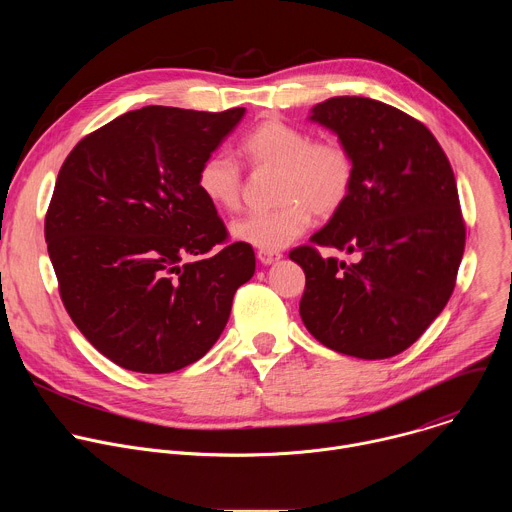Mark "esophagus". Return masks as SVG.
Returning <instances> with one entry per match:
<instances>
[{
    "label": "esophagus",
    "mask_w": 512,
    "mask_h": 512,
    "mask_svg": "<svg viewBox=\"0 0 512 512\" xmlns=\"http://www.w3.org/2000/svg\"><path fill=\"white\" fill-rule=\"evenodd\" d=\"M283 255L281 251H267V249H259L257 251V259L263 263V265H271L275 261H279Z\"/></svg>",
    "instance_id": "esophagus-1"
}]
</instances>
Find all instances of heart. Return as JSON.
<instances>
[{"label":"heart","instance_id":"heart-1","mask_svg":"<svg viewBox=\"0 0 512 512\" xmlns=\"http://www.w3.org/2000/svg\"><path fill=\"white\" fill-rule=\"evenodd\" d=\"M239 158L253 170L275 168L277 206L245 214L231 233L253 247L277 251L296 241L312 223L314 212L330 216L350 198L356 164L348 145L334 137L312 135L277 117L251 127L237 141ZM200 194L216 208L235 210L243 194V170L225 156H206L196 172Z\"/></svg>","mask_w":512,"mask_h":512}]
</instances>
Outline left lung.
Masks as SVG:
<instances>
[{"instance_id":"8db88e82","label":"left lung","mask_w":512,"mask_h":512,"mask_svg":"<svg viewBox=\"0 0 512 512\" xmlns=\"http://www.w3.org/2000/svg\"><path fill=\"white\" fill-rule=\"evenodd\" d=\"M314 121L356 164L346 204L310 245L289 251L306 273L300 316L324 346L367 360L409 348L448 304L466 245L456 178L433 133L367 97H332ZM358 252L344 264L319 247Z\"/></svg>"}]
</instances>
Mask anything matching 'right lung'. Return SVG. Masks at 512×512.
I'll return each instance as SVG.
<instances>
[{"label":"right lung","instance_id":"right-lung-1","mask_svg":"<svg viewBox=\"0 0 512 512\" xmlns=\"http://www.w3.org/2000/svg\"><path fill=\"white\" fill-rule=\"evenodd\" d=\"M245 109L150 105L85 135L66 156L44 218L60 300L83 336L135 373L202 358L253 277L196 172Z\"/></svg>","mask_w":512,"mask_h":512}]
</instances>
